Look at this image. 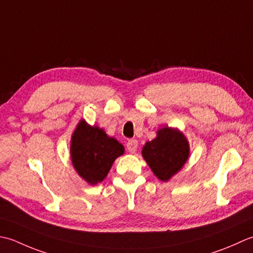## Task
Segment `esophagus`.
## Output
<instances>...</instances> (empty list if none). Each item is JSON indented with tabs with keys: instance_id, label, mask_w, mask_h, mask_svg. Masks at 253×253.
I'll return each mask as SVG.
<instances>
[{
	"instance_id": "esophagus-1",
	"label": "esophagus",
	"mask_w": 253,
	"mask_h": 253,
	"mask_svg": "<svg viewBox=\"0 0 253 253\" xmlns=\"http://www.w3.org/2000/svg\"><path fill=\"white\" fill-rule=\"evenodd\" d=\"M137 145H138V142L136 140H134V138H132V140H128L126 143L127 151L130 153H135L137 149Z\"/></svg>"
}]
</instances>
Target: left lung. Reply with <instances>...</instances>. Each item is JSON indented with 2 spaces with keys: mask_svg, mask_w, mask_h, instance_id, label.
<instances>
[{
  "mask_svg": "<svg viewBox=\"0 0 253 253\" xmlns=\"http://www.w3.org/2000/svg\"><path fill=\"white\" fill-rule=\"evenodd\" d=\"M142 156L161 181H169L182 169L190 156L188 138L177 127L164 126L156 137L145 143Z\"/></svg>",
  "mask_w": 253,
  "mask_h": 253,
  "instance_id": "1",
  "label": "left lung"
}]
</instances>
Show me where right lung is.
<instances>
[{"instance_id":"1","label":"right lung","mask_w":253,"mask_h":253,"mask_svg":"<svg viewBox=\"0 0 253 253\" xmlns=\"http://www.w3.org/2000/svg\"><path fill=\"white\" fill-rule=\"evenodd\" d=\"M125 154V147L104 128L90 126L84 119L77 123L71 136L70 155L79 176L95 185L102 182L113 162Z\"/></svg>"}]
</instances>
